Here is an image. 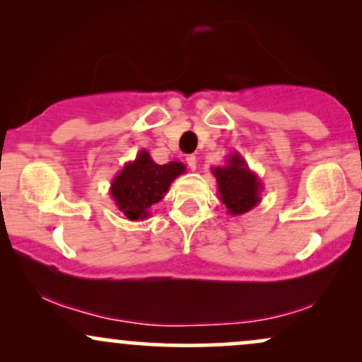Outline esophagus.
<instances>
[{
  "instance_id": "esophagus-1",
  "label": "esophagus",
  "mask_w": 362,
  "mask_h": 362,
  "mask_svg": "<svg viewBox=\"0 0 362 362\" xmlns=\"http://www.w3.org/2000/svg\"><path fill=\"white\" fill-rule=\"evenodd\" d=\"M186 164H188L189 169L195 170L197 169V157H195V155H188V157H186Z\"/></svg>"
}]
</instances>
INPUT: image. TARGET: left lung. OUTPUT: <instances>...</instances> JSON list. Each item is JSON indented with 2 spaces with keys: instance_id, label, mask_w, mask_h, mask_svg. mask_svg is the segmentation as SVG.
<instances>
[{
  "instance_id": "left-lung-1",
  "label": "left lung",
  "mask_w": 362,
  "mask_h": 362,
  "mask_svg": "<svg viewBox=\"0 0 362 362\" xmlns=\"http://www.w3.org/2000/svg\"><path fill=\"white\" fill-rule=\"evenodd\" d=\"M211 169L217 181V193L228 214L242 216L259 204L262 198V181L238 151H231L224 165Z\"/></svg>"
}]
</instances>
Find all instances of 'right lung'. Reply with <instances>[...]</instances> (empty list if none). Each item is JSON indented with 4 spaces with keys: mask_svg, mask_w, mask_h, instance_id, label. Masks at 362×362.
<instances>
[{
    "mask_svg": "<svg viewBox=\"0 0 362 362\" xmlns=\"http://www.w3.org/2000/svg\"><path fill=\"white\" fill-rule=\"evenodd\" d=\"M186 173L182 162L157 164L146 150H139L134 160L124 164L112 180L110 195L119 211L129 221H145L151 205L158 204L169 192L170 182Z\"/></svg>",
    "mask_w": 362,
    "mask_h": 362,
    "instance_id": "add662e5",
    "label": "right lung"
}]
</instances>
